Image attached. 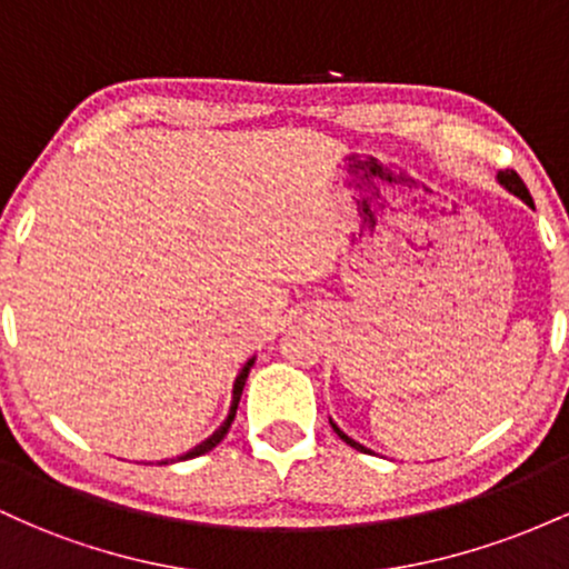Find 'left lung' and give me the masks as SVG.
Wrapping results in <instances>:
<instances>
[{
    "instance_id": "8db88e82",
    "label": "left lung",
    "mask_w": 569,
    "mask_h": 569,
    "mask_svg": "<svg viewBox=\"0 0 569 569\" xmlns=\"http://www.w3.org/2000/svg\"><path fill=\"white\" fill-rule=\"evenodd\" d=\"M498 184H500V187H506V189H508V192H511V194H516V198H519V200H525V202H527V206H532V198H530V189H527V187H525V181H521V179H519V173H516V171H500V173H498ZM532 208H535V206H532ZM329 422H331V428H335V433H337V436H339V439H342L345 443H350V447H352V449H358V452H369V449H367V447H363V443H358L356 439H350V436H348V433H345V430H342V428H339L335 420H329Z\"/></svg>"
}]
</instances>
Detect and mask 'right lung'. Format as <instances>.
<instances>
[{
    "instance_id": "obj_1",
    "label": "right lung",
    "mask_w": 569,
    "mask_h": 569,
    "mask_svg": "<svg viewBox=\"0 0 569 569\" xmlns=\"http://www.w3.org/2000/svg\"><path fill=\"white\" fill-rule=\"evenodd\" d=\"M253 363H257V356H251V358H248V361L243 363V369H240V371H238V377H234V385H232V403H230V411H227V420L221 422V426H219L217 430H213V433L208 436L206 441H200L198 447H192V449H189L187 455H179V457H176V462H179V460H192V457H200V455L211 452V449L217 447V443H219L221 439H224V436H227V430H230L232 420H234V411H238L240 396H243V388H246V380H248V371H251ZM166 462H168V460H162L160 466H166Z\"/></svg>"
}]
</instances>
